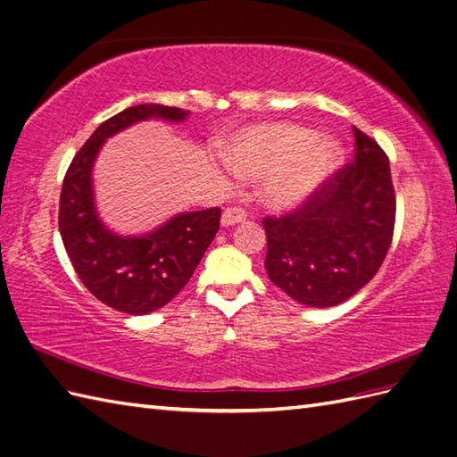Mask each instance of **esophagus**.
<instances>
[{
    "mask_svg": "<svg viewBox=\"0 0 457 457\" xmlns=\"http://www.w3.org/2000/svg\"><path fill=\"white\" fill-rule=\"evenodd\" d=\"M245 220V212L242 207H228L225 210L223 217H220V225L223 227H234V225H240Z\"/></svg>",
    "mask_w": 457,
    "mask_h": 457,
    "instance_id": "obj_1",
    "label": "esophagus"
}]
</instances>
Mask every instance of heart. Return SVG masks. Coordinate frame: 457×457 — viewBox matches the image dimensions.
Returning <instances> with one entry per match:
<instances>
[{
	"instance_id": "b5f03b06",
	"label": "heart",
	"mask_w": 457,
	"mask_h": 457,
	"mask_svg": "<svg viewBox=\"0 0 457 457\" xmlns=\"http://www.w3.org/2000/svg\"><path fill=\"white\" fill-rule=\"evenodd\" d=\"M227 160L247 181H262L261 200L274 212L305 204L336 171L341 148L295 123H257L230 137Z\"/></svg>"
}]
</instances>
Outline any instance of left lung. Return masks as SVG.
<instances>
[{"mask_svg": "<svg viewBox=\"0 0 457 457\" xmlns=\"http://www.w3.org/2000/svg\"><path fill=\"white\" fill-rule=\"evenodd\" d=\"M354 162L295 212L262 220L272 284L309 307H336L364 287L389 252L396 200L389 158L361 129Z\"/></svg>", "mask_w": 457, "mask_h": 457, "instance_id": "8db88e82", "label": "left lung"}]
</instances>
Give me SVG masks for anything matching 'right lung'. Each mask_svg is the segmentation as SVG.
Masks as SVG:
<instances>
[{
    "label": "right lung",
    "instance_id": "1",
    "mask_svg": "<svg viewBox=\"0 0 457 457\" xmlns=\"http://www.w3.org/2000/svg\"><path fill=\"white\" fill-rule=\"evenodd\" d=\"M188 110L137 104L108 118L93 131L68 168L59 205L64 250L89 292L126 314H148L170 303L190 280L219 230L220 210L179 213L139 237L110 230L99 217L93 190V163L103 143L150 118L185 121Z\"/></svg>",
    "mask_w": 457,
    "mask_h": 457
}]
</instances>
